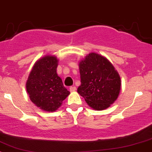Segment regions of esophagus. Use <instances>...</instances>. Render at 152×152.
Returning a JSON list of instances; mask_svg holds the SVG:
<instances>
[{"mask_svg":"<svg viewBox=\"0 0 152 152\" xmlns=\"http://www.w3.org/2000/svg\"><path fill=\"white\" fill-rule=\"evenodd\" d=\"M76 90V88L75 87V86H70V87H69V91H75Z\"/></svg>","mask_w":152,"mask_h":152,"instance_id":"esophagus-1","label":"esophagus"}]
</instances>
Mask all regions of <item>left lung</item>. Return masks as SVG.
I'll list each match as a JSON object with an SVG mask.
<instances>
[{
  "label": "left lung",
  "mask_w": 152,
  "mask_h": 152,
  "mask_svg": "<svg viewBox=\"0 0 152 152\" xmlns=\"http://www.w3.org/2000/svg\"><path fill=\"white\" fill-rule=\"evenodd\" d=\"M81 86L77 91L96 110L108 108L117 99L121 79L114 66L104 57L90 53L79 64Z\"/></svg>",
  "instance_id": "obj_1"
}]
</instances>
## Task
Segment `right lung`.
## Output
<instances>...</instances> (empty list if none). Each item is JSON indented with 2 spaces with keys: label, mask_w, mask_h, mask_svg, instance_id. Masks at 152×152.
Instances as JSON below:
<instances>
[{
  "label": "right lung",
  "mask_w": 152,
  "mask_h": 152,
  "mask_svg": "<svg viewBox=\"0 0 152 152\" xmlns=\"http://www.w3.org/2000/svg\"><path fill=\"white\" fill-rule=\"evenodd\" d=\"M58 60L45 56L34 64L26 83L30 99L41 110L54 112L69 94L56 73Z\"/></svg>",
  "instance_id": "add662e5"
}]
</instances>
